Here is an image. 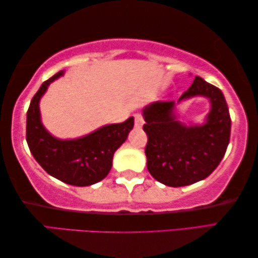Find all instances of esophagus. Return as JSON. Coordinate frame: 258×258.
<instances>
[{"mask_svg":"<svg viewBox=\"0 0 258 258\" xmlns=\"http://www.w3.org/2000/svg\"><path fill=\"white\" fill-rule=\"evenodd\" d=\"M143 124H144V118H143L142 114H135V126H136V128H142Z\"/></svg>","mask_w":258,"mask_h":258,"instance_id":"1","label":"esophagus"}]
</instances>
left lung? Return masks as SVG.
<instances>
[{
    "mask_svg": "<svg viewBox=\"0 0 258 258\" xmlns=\"http://www.w3.org/2000/svg\"><path fill=\"white\" fill-rule=\"evenodd\" d=\"M195 96L209 98L211 110L202 125H185L174 115V101H156L143 109L148 135V169L157 181L183 187L208 177L220 164L231 136V116L221 91L196 76L179 102Z\"/></svg>",
    "mask_w": 258,
    "mask_h": 258,
    "instance_id": "obj_1",
    "label": "left lung"
}]
</instances>
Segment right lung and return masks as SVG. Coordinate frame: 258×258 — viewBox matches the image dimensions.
I'll return each mask as SVG.
<instances>
[{"mask_svg":"<svg viewBox=\"0 0 258 258\" xmlns=\"http://www.w3.org/2000/svg\"><path fill=\"white\" fill-rule=\"evenodd\" d=\"M61 70L42 83L34 94L26 115V142L38 164L49 175L64 183L85 187L101 181L112 168L114 152L134 128V117L122 123L107 124L77 140H57L40 120V101L51 82L63 76Z\"/></svg>","mask_w":258,"mask_h":258,"instance_id":"right-lung-1","label":"right lung"}]
</instances>
